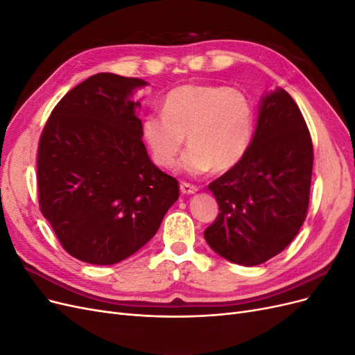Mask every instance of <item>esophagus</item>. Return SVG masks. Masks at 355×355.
Segmentation results:
<instances>
[{
  "label": "esophagus",
  "instance_id": "1",
  "mask_svg": "<svg viewBox=\"0 0 355 355\" xmlns=\"http://www.w3.org/2000/svg\"><path fill=\"white\" fill-rule=\"evenodd\" d=\"M197 191H198V188L196 185L187 184V182H182V184H180V192H182V194L191 196V194H196Z\"/></svg>",
  "mask_w": 355,
  "mask_h": 355
}]
</instances>
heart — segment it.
Listing matches in <instances>:
<instances>
[{
	"mask_svg": "<svg viewBox=\"0 0 355 355\" xmlns=\"http://www.w3.org/2000/svg\"><path fill=\"white\" fill-rule=\"evenodd\" d=\"M254 121V105L241 90L185 84L167 93L163 114L144 118L142 137L155 163L171 167L187 136L179 170L200 176L237 166L249 151Z\"/></svg>",
	"mask_w": 355,
	"mask_h": 355,
	"instance_id": "obj_1",
	"label": "heart"
}]
</instances>
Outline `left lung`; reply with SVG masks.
Listing matches in <instances>:
<instances>
[{"label":"left lung","instance_id":"obj_1","mask_svg":"<svg viewBox=\"0 0 355 355\" xmlns=\"http://www.w3.org/2000/svg\"><path fill=\"white\" fill-rule=\"evenodd\" d=\"M313 142L286 90L265 93L256 130L240 163L209 185L219 214L204 239L223 259L266 262L293 241L306 218Z\"/></svg>","mask_w":355,"mask_h":355}]
</instances>
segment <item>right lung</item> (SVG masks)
<instances>
[{"label":"right lung","instance_id":"obj_1","mask_svg":"<svg viewBox=\"0 0 355 355\" xmlns=\"http://www.w3.org/2000/svg\"><path fill=\"white\" fill-rule=\"evenodd\" d=\"M141 78L101 72L63 96L38 146L40 209L71 256L93 265L127 259L157 234L179 198L142 142Z\"/></svg>","mask_w":355,"mask_h":355}]
</instances>
